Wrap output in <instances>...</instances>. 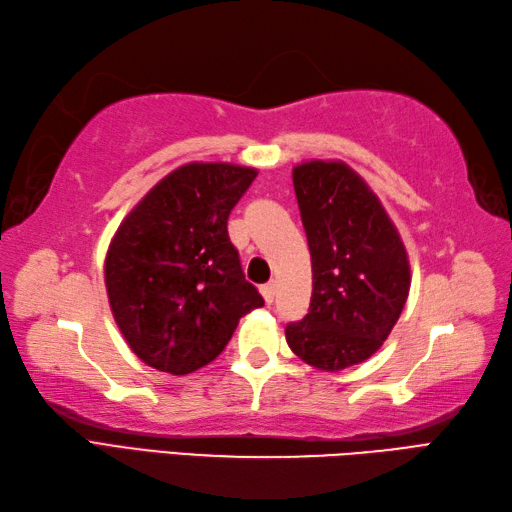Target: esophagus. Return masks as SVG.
<instances>
[{
    "instance_id": "34e87169",
    "label": "esophagus",
    "mask_w": 512,
    "mask_h": 512,
    "mask_svg": "<svg viewBox=\"0 0 512 512\" xmlns=\"http://www.w3.org/2000/svg\"><path fill=\"white\" fill-rule=\"evenodd\" d=\"M260 294H263L267 305H271V302H274V298H276V283H274V280H269L267 285L260 287Z\"/></svg>"
}]
</instances>
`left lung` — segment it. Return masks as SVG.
Wrapping results in <instances>:
<instances>
[{
    "label": "left lung",
    "mask_w": 512,
    "mask_h": 512,
    "mask_svg": "<svg viewBox=\"0 0 512 512\" xmlns=\"http://www.w3.org/2000/svg\"><path fill=\"white\" fill-rule=\"evenodd\" d=\"M314 291L309 314L285 329L289 349L320 371L369 360L409 298L411 267L398 229L358 172L342 161L294 168Z\"/></svg>",
    "instance_id": "8db88e82"
}]
</instances>
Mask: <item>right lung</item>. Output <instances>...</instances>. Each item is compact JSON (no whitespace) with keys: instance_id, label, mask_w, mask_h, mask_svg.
Returning <instances> with one entry per match:
<instances>
[{"instance_id":"obj_1","label":"right lung","mask_w":512,"mask_h":512,"mask_svg":"<svg viewBox=\"0 0 512 512\" xmlns=\"http://www.w3.org/2000/svg\"><path fill=\"white\" fill-rule=\"evenodd\" d=\"M258 170L187 163L123 218L106 256L112 316L152 369L185 375L218 358L238 320L265 305L247 283L227 218Z\"/></svg>"}]
</instances>
